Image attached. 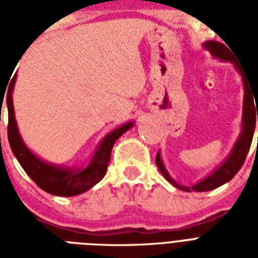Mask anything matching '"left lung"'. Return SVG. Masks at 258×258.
Segmentation results:
<instances>
[{
	"label": "left lung",
	"mask_w": 258,
	"mask_h": 258,
	"mask_svg": "<svg viewBox=\"0 0 258 258\" xmlns=\"http://www.w3.org/2000/svg\"><path fill=\"white\" fill-rule=\"evenodd\" d=\"M204 48L209 50L214 58H218L221 61L233 62L234 67H236L237 72L240 74L241 79H242L244 103H242L241 133L237 138L230 154L226 157V159L214 171L210 172L208 176H205L204 179H201L200 182H197L192 186H182L176 180L172 179L169 171L166 170L165 165H163L161 151H158L157 158H155L158 169L162 172V175L165 176L174 187L179 188L182 191H209V190H213V188L220 187V186H222V184L232 179L233 176L238 172V170L241 169V166L244 165L245 158L248 155V151L250 149V145H252L253 134H254V128H256V117L258 121V82H256L250 75L245 74L244 71L241 70L240 64L236 60V56H233V53L230 52L232 49L229 50V48H226L224 44L217 41H206L204 42ZM254 102L256 103V106L254 105ZM256 110L257 111V115H255Z\"/></svg>",
	"instance_id": "left-lung-1"
}]
</instances>
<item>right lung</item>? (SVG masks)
Masks as SVG:
<instances>
[{
  "instance_id": "add662e5",
  "label": "right lung",
  "mask_w": 258,
  "mask_h": 258,
  "mask_svg": "<svg viewBox=\"0 0 258 258\" xmlns=\"http://www.w3.org/2000/svg\"><path fill=\"white\" fill-rule=\"evenodd\" d=\"M17 75L12 79L8 88L6 105H8V139L10 149L14 157L17 158L22 169L30 176V179L37 184L44 191L58 197H74L87 191L95 184L99 183L107 172L111 151L115 142L119 138L134 127V121H127L120 127H117L109 134H107L96 146L95 153L84 166L80 167H66L61 165H53L38 158L32 150L24 143L21 134L18 131L17 120L14 117L13 107V88L16 84ZM4 97H1V103Z\"/></svg>"
}]
</instances>
